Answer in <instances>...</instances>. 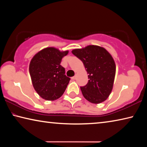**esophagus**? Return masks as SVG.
<instances>
[{"label":"esophagus","instance_id":"1","mask_svg":"<svg viewBox=\"0 0 147 147\" xmlns=\"http://www.w3.org/2000/svg\"><path fill=\"white\" fill-rule=\"evenodd\" d=\"M76 78V76H73V77H72V78H71V79H72V80H75Z\"/></svg>","mask_w":147,"mask_h":147}]
</instances>
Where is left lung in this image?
<instances>
[{
	"label": "left lung",
	"mask_w": 147,
	"mask_h": 147,
	"mask_svg": "<svg viewBox=\"0 0 147 147\" xmlns=\"http://www.w3.org/2000/svg\"><path fill=\"white\" fill-rule=\"evenodd\" d=\"M83 62L88 75V82L80 87L86 100L99 104L108 98L113 89L116 66L112 56L103 47L89 45L72 51Z\"/></svg>",
	"instance_id": "8db88e82"
}]
</instances>
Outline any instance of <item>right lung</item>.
Segmentation results:
<instances>
[{"mask_svg": "<svg viewBox=\"0 0 147 147\" xmlns=\"http://www.w3.org/2000/svg\"><path fill=\"white\" fill-rule=\"evenodd\" d=\"M68 53V51L61 52L54 47H47L32 59L29 72L32 84L45 100H56L65 91L71 79L65 74V68L60 63Z\"/></svg>", "mask_w": 147, "mask_h": 147, "instance_id": "1", "label": "right lung"}]
</instances>
